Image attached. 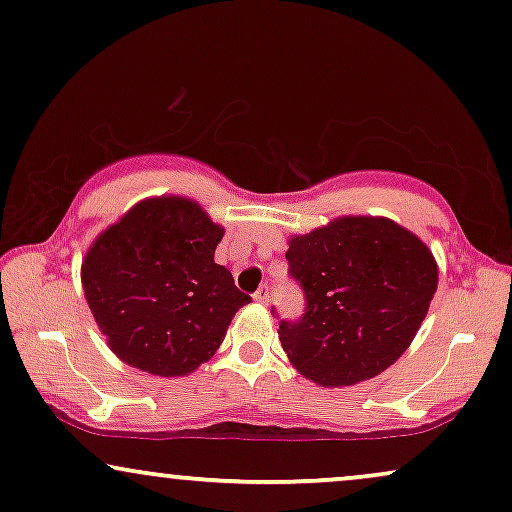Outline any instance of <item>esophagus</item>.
Listing matches in <instances>:
<instances>
[{
    "mask_svg": "<svg viewBox=\"0 0 512 512\" xmlns=\"http://www.w3.org/2000/svg\"><path fill=\"white\" fill-rule=\"evenodd\" d=\"M254 301H256V303H261V305H265V303L270 301V289H268V284H263V287L256 291V294H254Z\"/></svg>",
    "mask_w": 512,
    "mask_h": 512,
    "instance_id": "34e87169",
    "label": "esophagus"
}]
</instances>
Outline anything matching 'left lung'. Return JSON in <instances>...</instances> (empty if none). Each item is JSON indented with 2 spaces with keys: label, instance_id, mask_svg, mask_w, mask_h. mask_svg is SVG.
Segmentation results:
<instances>
[{
  "label": "left lung",
  "instance_id": "left-lung-1",
  "mask_svg": "<svg viewBox=\"0 0 512 512\" xmlns=\"http://www.w3.org/2000/svg\"><path fill=\"white\" fill-rule=\"evenodd\" d=\"M287 258L305 313L282 320L277 334L296 371L322 388L386 371L414 341L437 289L433 251L383 216H341L294 235Z\"/></svg>",
  "mask_w": 512,
  "mask_h": 512
}]
</instances>
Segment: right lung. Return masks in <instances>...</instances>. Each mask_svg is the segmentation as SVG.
Here are the masks:
<instances>
[{"label":"right lung","instance_id":"right-lung-1","mask_svg":"<svg viewBox=\"0 0 512 512\" xmlns=\"http://www.w3.org/2000/svg\"><path fill=\"white\" fill-rule=\"evenodd\" d=\"M223 228L195 199L134 204L96 237L82 287L110 350L155 376H188L214 357L232 317L251 298L214 263Z\"/></svg>","mask_w":512,"mask_h":512}]
</instances>
